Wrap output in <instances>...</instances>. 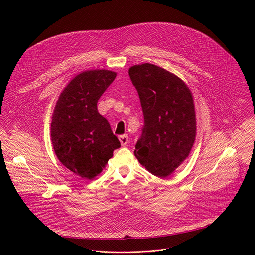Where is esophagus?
I'll return each instance as SVG.
<instances>
[{
	"label": "esophagus",
	"mask_w": 255,
	"mask_h": 255,
	"mask_svg": "<svg viewBox=\"0 0 255 255\" xmlns=\"http://www.w3.org/2000/svg\"><path fill=\"white\" fill-rule=\"evenodd\" d=\"M118 138H119V141H120L121 145H123V146H125V145H127L128 142H129V137H128V135H126V134L120 135Z\"/></svg>",
	"instance_id": "34e87169"
}]
</instances>
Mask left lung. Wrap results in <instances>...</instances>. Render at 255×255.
<instances>
[{"instance_id":"left-lung-1","label":"left lung","mask_w":255,"mask_h":255,"mask_svg":"<svg viewBox=\"0 0 255 255\" xmlns=\"http://www.w3.org/2000/svg\"><path fill=\"white\" fill-rule=\"evenodd\" d=\"M144 116L134 154L152 174L166 177L190 154L196 138L192 92L171 72L151 63L131 66Z\"/></svg>"}]
</instances>
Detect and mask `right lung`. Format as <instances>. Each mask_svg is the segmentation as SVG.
<instances>
[{"label": "right lung", "mask_w": 255, "mask_h": 255, "mask_svg": "<svg viewBox=\"0 0 255 255\" xmlns=\"http://www.w3.org/2000/svg\"><path fill=\"white\" fill-rule=\"evenodd\" d=\"M116 78L106 69L84 71L60 94L51 121V141L59 161L70 171L92 179L120 147L108 120L97 108L98 100Z\"/></svg>", "instance_id": "1"}]
</instances>
